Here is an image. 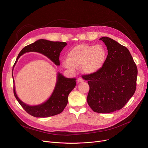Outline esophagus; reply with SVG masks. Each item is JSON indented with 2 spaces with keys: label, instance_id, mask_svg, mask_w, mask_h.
Segmentation results:
<instances>
[{
  "label": "esophagus",
  "instance_id": "esophagus-1",
  "mask_svg": "<svg viewBox=\"0 0 148 148\" xmlns=\"http://www.w3.org/2000/svg\"><path fill=\"white\" fill-rule=\"evenodd\" d=\"M83 79L81 77H79L78 79H77V82H83Z\"/></svg>",
  "mask_w": 148,
  "mask_h": 148
}]
</instances>
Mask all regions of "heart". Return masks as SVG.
Segmentation results:
<instances>
[{
  "instance_id": "heart-1",
  "label": "heart",
  "mask_w": 148,
  "mask_h": 148,
  "mask_svg": "<svg viewBox=\"0 0 148 148\" xmlns=\"http://www.w3.org/2000/svg\"><path fill=\"white\" fill-rule=\"evenodd\" d=\"M106 57V50L102 46L79 45L69 52V60L63 62V66L72 71L82 66L84 73L93 74L102 67Z\"/></svg>"
}]
</instances>
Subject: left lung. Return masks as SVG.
<instances>
[{
    "mask_svg": "<svg viewBox=\"0 0 148 148\" xmlns=\"http://www.w3.org/2000/svg\"><path fill=\"white\" fill-rule=\"evenodd\" d=\"M106 45L108 56L97 72L83 75L90 90L87 102L95 112L107 114L122 109L134 94L138 69L126 47L114 40L99 38Z\"/></svg>",
    "mask_w": 148,
    "mask_h": 148,
    "instance_id": "1",
    "label": "left lung"
}]
</instances>
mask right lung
<instances>
[{
    "label": "right lung",
    "mask_w": 148,
    "mask_h": 148,
    "mask_svg": "<svg viewBox=\"0 0 148 148\" xmlns=\"http://www.w3.org/2000/svg\"><path fill=\"white\" fill-rule=\"evenodd\" d=\"M66 46H67L66 42L51 41L45 39L38 40L34 43L26 46L21 50L15 61L13 68L21 56L26 53L33 51L45 55L56 66H60V53ZM75 85V78H66L58 73L56 85L50 97L45 102L35 106H30L26 104L18 98L15 91L14 82H13V92L18 103L29 114L34 117L45 118L54 116L62 112L68 103L69 95L74 88Z\"/></svg>",
    "instance_id": "add662e5"
}]
</instances>
